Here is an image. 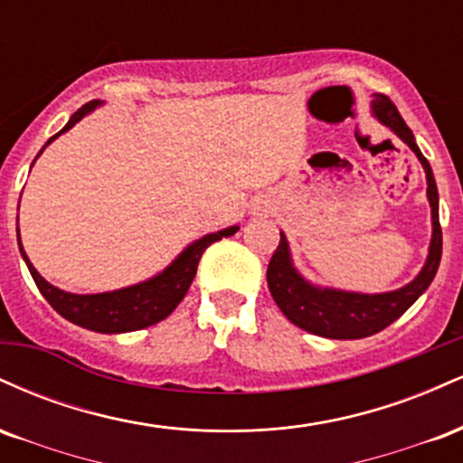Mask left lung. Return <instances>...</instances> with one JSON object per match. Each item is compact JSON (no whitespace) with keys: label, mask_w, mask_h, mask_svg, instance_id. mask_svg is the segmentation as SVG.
Masks as SVG:
<instances>
[{"label":"left lung","mask_w":463,"mask_h":463,"mask_svg":"<svg viewBox=\"0 0 463 463\" xmlns=\"http://www.w3.org/2000/svg\"><path fill=\"white\" fill-rule=\"evenodd\" d=\"M372 113L381 124L401 137L416 154L418 161L422 163L424 174H427V198L431 204V246H429L424 268L420 269V274L411 283L401 287V289L385 291V294H354V291L311 285L309 280L302 279V274L291 263L287 237L280 232V243L268 265L269 294L291 324L300 326L302 331L328 339H361L383 331L427 291L439 268V259H442L438 187H435L431 165L422 156L416 139H413V132L409 130L405 119L387 95H374Z\"/></svg>","instance_id":"8db88e82"}]
</instances>
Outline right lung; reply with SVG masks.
Returning <instances> with one entry per match:
<instances>
[{
  "label": "right lung",
  "mask_w": 463,
  "mask_h": 463,
  "mask_svg": "<svg viewBox=\"0 0 463 463\" xmlns=\"http://www.w3.org/2000/svg\"><path fill=\"white\" fill-rule=\"evenodd\" d=\"M98 106L99 99H93V102L78 109L76 113L71 115V119L67 121L65 128L56 132L45 146H50V143L54 141L56 137H61L62 132L73 128L84 115H89L91 110L98 109ZM39 154H36V156H39ZM237 231L239 226H231L224 228V231H217L211 232V235L195 239V241L184 248L161 274L152 276V279L143 280V283L124 287V289L104 291V294H69V291H62L52 283H47L43 276L36 272V268L30 263L24 246H21L19 228L17 241L21 257H24L25 265H28L32 279H34L39 291L43 294V298L65 317V320L95 333H130L165 320L169 313L176 309L180 300L187 294L191 283H194L195 272H198V263L202 254H204V250L209 248L211 243L220 241L222 237L235 235Z\"/></svg>",
  "instance_id": "right-lung-1"
}]
</instances>
